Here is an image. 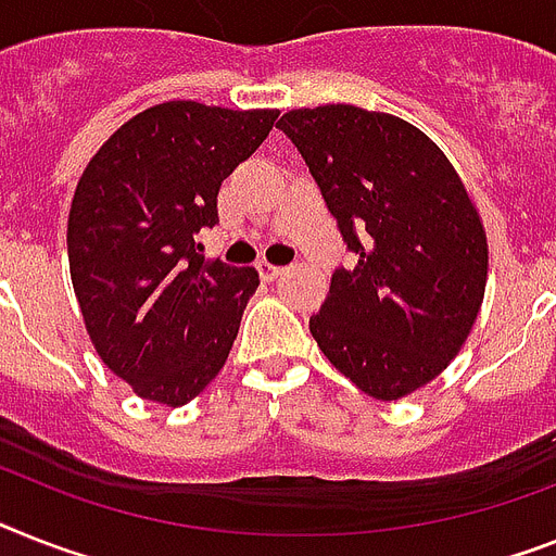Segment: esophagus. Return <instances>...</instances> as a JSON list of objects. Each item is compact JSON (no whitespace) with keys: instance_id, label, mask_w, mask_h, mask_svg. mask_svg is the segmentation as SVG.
<instances>
[{"instance_id":"obj_1","label":"esophagus","mask_w":556,"mask_h":556,"mask_svg":"<svg viewBox=\"0 0 556 556\" xmlns=\"http://www.w3.org/2000/svg\"><path fill=\"white\" fill-rule=\"evenodd\" d=\"M258 273L264 281H275L278 275H283V267H275V264H269V261H258Z\"/></svg>"}]
</instances>
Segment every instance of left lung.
Segmentation results:
<instances>
[{
  "instance_id": "8db88e82",
  "label": "left lung",
  "mask_w": 556,
  "mask_h": 556,
  "mask_svg": "<svg viewBox=\"0 0 556 556\" xmlns=\"http://www.w3.org/2000/svg\"><path fill=\"white\" fill-rule=\"evenodd\" d=\"M278 130L357 255L334 269L312 338L375 401L417 392L466 343L489 275L483 222L457 169L415 124L355 104L289 110Z\"/></svg>"
}]
</instances>
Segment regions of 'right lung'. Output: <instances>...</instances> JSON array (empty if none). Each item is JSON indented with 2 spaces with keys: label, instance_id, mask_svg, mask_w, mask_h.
I'll use <instances>...</instances> for the list:
<instances>
[{
  "label": "right lung",
  "instance_id": "add662e5",
  "mask_svg": "<svg viewBox=\"0 0 556 556\" xmlns=\"http://www.w3.org/2000/svg\"><path fill=\"white\" fill-rule=\"evenodd\" d=\"M275 118L155 104L81 173L67 218L73 292L104 366L144 401L185 406L227 364L258 273L206 261L195 232L218 224L222 181Z\"/></svg>",
  "mask_w": 556,
  "mask_h": 556
}]
</instances>
